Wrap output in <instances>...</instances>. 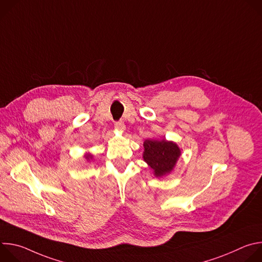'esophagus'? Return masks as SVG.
<instances>
[{"instance_id": "obj_1", "label": "esophagus", "mask_w": 262, "mask_h": 262, "mask_svg": "<svg viewBox=\"0 0 262 262\" xmlns=\"http://www.w3.org/2000/svg\"><path fill=\"white\" fill-rule=\"evenodd\" d=\"M115 128L119 132H124L125 130V125L122 121H119V122H116L115 123Z\"/></svg>"}]
</instances>
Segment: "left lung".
<instances>
[{"mask_svg":"<svg viewBox=\"0 0 262 262\" xmlns=\"http://www.w3.org/2000/svg\"><path fill=\"white\" fill-rule=\"evenodd\" d=\"M143 146V160L154 170V175L158 178L170 174L181 156L179 146L166 139H147Z\"/></svg>","mask_w":262,"mask_h":262,"instance_id":"1","label":"left lung"}]
</instances>
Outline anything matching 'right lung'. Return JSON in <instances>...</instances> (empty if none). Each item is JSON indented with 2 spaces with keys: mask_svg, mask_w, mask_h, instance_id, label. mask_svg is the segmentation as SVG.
<instances>
[{
  "mask_svg": "<svg viewBox=\"0 0 262 262\" xmlns=\"http://www.w3.org/2000/svg\"><path fill=\"white\" fill-rule=\"evenodd\" d=\"M84 158L86 159V161H87V162H90V161H92V159H93V156H92L91 154H86V155L84 156Z\"/></svg>",
  "mask_w": 262,
  "mask_h": 262,
  "instance_id": "obj_1",
  "label": "right lung"
}]
</instances>
